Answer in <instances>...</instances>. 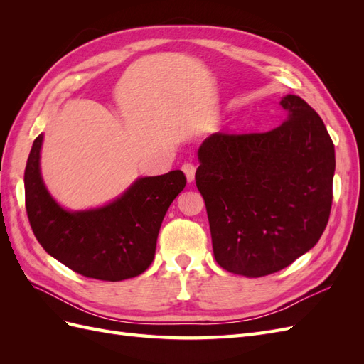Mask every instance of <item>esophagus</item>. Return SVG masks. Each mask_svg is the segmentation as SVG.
Returning <instances> with one entry per match:
<instances>
[{
    "label": "esophagus",
    "mask_w": 364,
    "mask_h": 364,
    "mask_svg": "<svg viewBox=\"0 0 364 364\" xmlns=\"http://www.w3.org/2000/svg\"><path fill=\"white\" fill-rule=\"evenodd\" d=\"M182 171H183L185 176H186V181H188V182H193V181H194V176H196V167H194V164L185 162V164L182 165Z\"/></svg>",
    "instance_id": "obj_1"
}]
</instances>
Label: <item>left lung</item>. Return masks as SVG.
Masks as SVG:
<instances>
[{"instance_id":"left-lung-1","label":"left lung","mask_w":364,"mask_h":364,"mask_svg":"<svg viewBox=\"0 0 364 364\" xmlns=\"http://www.w3.org/2000/svg\"><path fill=\"white\" fill-rule=\"evenodd\" d=\"M287 119L258 134L217 132L199 149L203 196L220 267L259 278L310 250L333 205L334 144L314 109L285 95Z\"/></svg>"}]
</instances>
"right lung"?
<instances>
[{"label":"right lung","mask_w":364,"mask_h":364,"mask_svg":"<svg viewBox=\"0 0 364 364\" xmlns=\"http://www.w3.org/2000/svg\"><path fill=\"white\" fill-rule=\"evenodd\" d=\"M43 135L30 150L24 171L26 209L33 234L53 258L86 278L123 281L146 272L168 206L186 185L181 170L141 178L117 200L70 213L53 199L41 178Z\"/></svg>","instance_id":"add662e5"}]
</instances>
